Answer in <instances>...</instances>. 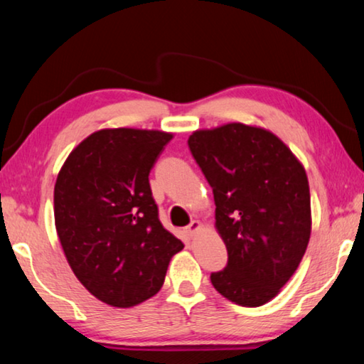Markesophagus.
Masks as SVG:
<instances>
[{
	"label": "esophagus",
	"instance_id": "1",
	"mask_svg": "<svg viewBox=\"0 0 364 364\" xmlns=\"http://www.w3.org/2000/svg\"><path fill=\"white\" fill-rule=\"evenodd\" d=\"M199 230H200V221L199 220H193L189 223V226L184 228V231H186L188 236H196V234L199 232Z\"/></svg>",
	"mask_w": 364,
	"mask_h": 364
}]
</instances>
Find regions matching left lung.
Returning a JSON list of instances; mask_svg holds the SVG:
<instances>
[{"label": "left lung", "mask_w": 364, "mask_h": 364, "mask_svg": "<svg viewBox=\"0 0 364 364\" xmlns=\"http://www.w3.org/2000/svg\"><path fill=\"white\" fill-rule=\"evenodd\" d=\"M188 144L213 191L215 228L228 250L212 284L237 305L267 304L292 278L310 241L304 165L276 134L236 122L197 130Z\"/></svg>", "instance_id": "obj_1"}]
</instances>
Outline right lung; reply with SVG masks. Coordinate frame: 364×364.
I'll return each instance as SVG.
<instances>
[{
    "label": "right lung",
    "instance_id": "right-lung-1",
    "mask_svg": "<svg viewBox=\"0 0 364 364\" xmlns=\"http://www.w3.org/2000/svg\"><path fill=\"white\" fill-rule=\"evenodd\" d=\"M171 133L106 128L83 139L54 186V221L73 274L91 295L130 308L164 286L184 245L159 220L149 173Z\"/></svg>",
    "mask_w": 364,
    "mask_h": 364
}]
</instances>
